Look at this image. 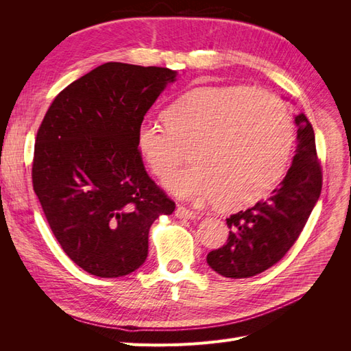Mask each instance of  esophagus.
<instances>
[{"mask_svg":"<svg viewBox=\"0 0 351 351\" xmlns=\"http://www.w3.org/2000/svg\"><path fill=\"white\" fill-rule=\"evenodd\" d=\"M176 217L180 218V219H199L200 218V215L196 214V212L189 210V209H186L183 206H177Z\"/></svg>","mask_w":351,"mask_h":351,"instance_id":"34e87169","label":"esophagus"}]
</instances>
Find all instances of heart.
<instances>
[{"label": "heart", "mask_w": 351, "mask_h": 351, "mask_svg": "<svg viewBox=\"0 0 351 351\" xmlns=\"http://www.w3.org/2000/svg\"><path fill=\"white\" fill-rule=\"evenodd\" d=\"M137 125L136 143L158 177L182 162V146L195 142L193 165L167 177L174 196L224 208L253 204L280 182L293 149L294 129L281 99L243 84L197 88Z\"/></svg>", "instance_id": "1"}]
</instances>
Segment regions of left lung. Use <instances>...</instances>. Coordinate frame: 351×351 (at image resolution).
Instances as JSON below:
<instances>
[{
  "instance_id": "8db88e82",
  "label": "left lung",
  "mask_w": 351,
  "mask_h": 351,
  "mask_svg": "<svg viewBox=\"0 0 351 351\" xmlns=\"http://www.w3.org/2000/svg\"><path fill=\"white\" fill-rule=\"evenodd\" d=\"M297 146L280 186L256 205L227 218V244L208 253L209 267L227 278H249L282 259L311 217L322 190L313 127L294 115Z\"/></svg>"
}]
</instances>
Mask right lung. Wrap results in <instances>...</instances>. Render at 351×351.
Wrapping results in <instances>:
<instances>
[{
  "label": "right lung",
  "mask_w": 351,
  "mask_h": 351,
  "mask_svg": "<svg viewBox=\"0 0 351 351\" xmlns=\"http://www.w3.org/2000/svg\"><path fill=\"white\" fill-rule=\"evenodd\" d=\"M177 76L105 62L57 95L38 130L35 193L62 250L97 277L142 267L152 222L176 209L147 176L136 132Z\"/></svg>",
  "instance_id": "add662e5"
}]
</instances>
